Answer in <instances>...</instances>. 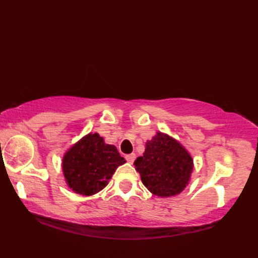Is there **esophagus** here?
Returning a JSON list of instances; mask_svg holds the SVG:
<instances>
[{"instance_id":"obj_1","label":"esophagus","mask_w":258,"mask_h":258,"mask_svg":"<svg viewBox=\"0 0 258 258\" xmlns=\"http://www.w3.org/2000/svg\"><path fill=\"white\" fill-rule=\"evenodd\" d=\"M135 157H136V155L134 154V153H132V154H127V155H125L126 161H127V162H128V163H131V164H132V163L135 161Z\"/></svg>"}]
</instances>
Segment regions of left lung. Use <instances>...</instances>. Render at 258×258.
Returning a JSON list of instances; mask_svg holds the SVG:
<instances>
[{
    "instance_id": "left-lung-1",
    "label": "left lung",
    "mask_w": 258,
    "mask_h": 258,
    "mask_svg": "<svg viewBox=\"0 0 258 258\" xmlns=\"http://www.w3.org/2000/svg\"><path fill=\"white\" fill-rule=\"evenodd\" d=\"M134 165L145 187L160 197L175 196L184 190L194 167L185 147L161 132L146 142L143 156L136 158Z\"/></svg>"
}]
</instances>
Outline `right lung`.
<instances>
[{
  "instance_id": "obj_1",
  "label": "right lung",
  "mask_w": 258,
  "mask_h": 258,
  "mask_svg": "<svg viewBox=\"0 0 258 258\" xmlns=\"http://www.w3.org/2000/svg\"><path fill=\"white\" fill-rule=\"evenodd\" d=\"M126 161L114 145L105 144L97 133H90L65 153L62 168L69 187L80 195H94L108 184Z\"/></svg>"
}]
</instances>
